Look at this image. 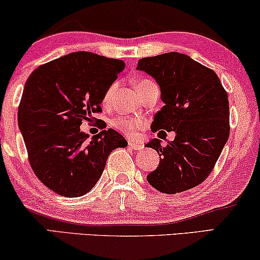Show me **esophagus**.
I'll return each mask as SVG.
<instances>
[{
    "label": "esophagus",
    "instance_id": "esophagus-1",
    "mask_svg": "<svg viewBox=\"0 0 260 260\" xmlns=\"http://www.w3.org/2000/svg\"><path fill=\"white\" fill-rule=\"evenodd\" d=\"M129 148H131V149L134 150H141L144 148V144L142 142H134V141H130Z\"/></svg>",
    "mask_w": 260,
    "mask_h": 260
}]
</instances>
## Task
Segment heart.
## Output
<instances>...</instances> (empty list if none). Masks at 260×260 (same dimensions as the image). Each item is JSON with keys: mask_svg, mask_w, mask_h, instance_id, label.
I'll list each match as a JSON object with an SVG mask.
<instances>
[{"mask_svg": "<svg viewBox=\"0 0 260 260\" xmlns=\"http://www.w3.org/2000/svg\"><path fill=\"white\" fill-rule=\"evenodd\" d=\"M148 82H153V81L147 80V79L141 80L136 86L144 85V83H148ZM112 89H113V87H111V88L107 90V93L105 95V101L110 98ZM111 124H112V126L114 127V129L122 131L123 134H125V135H127V136H131V137L135 136L137 133V130L141 129V127L143 126L142 120L137 119V118H129V117H117V118H114L112 122H111Z\"/></svg>", "mask_w": 260, "mask_h": 260, "instance_id": "b5f03b06", "label": "heart"}]
</instances>
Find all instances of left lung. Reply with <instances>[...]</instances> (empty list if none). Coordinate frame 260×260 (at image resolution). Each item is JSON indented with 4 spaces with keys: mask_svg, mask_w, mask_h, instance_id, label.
<instances>
[{
    "mask_svg": "<svg viewBox=\"0 0 260 260\" xmlns=\"http://www.w3.org/2000/svg\"><path fill=\"white\" fill-rule=\"evenodd\" d=\"M137 69L156 80L165 103L154 117L153 133L177 134L165 147L159 138L146 144L160 155L159 167L148 175V183L168 194L190 190L209 177L227 143V92L214 70L184 53L146 57L138 60Z\"/></svg>",
    "mask_w": 260,
    "mask_h": 260,
    "instance_id": "8db88e82",
    "label": "left lung"
}]
</instances>
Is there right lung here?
<instances>
[{
    "label": "right lung",
    "mask_w": 260,
    "mask_h": 260,
    "mask_svg": "<svg viewBox=\"0 0 260 260\" xmlns=\"http://www.w3.org/2000/svg\"><path fill=\"white\" fill-rule=\"evenodd\" d=\"M125 68L120 59L79 51L42 64L29 75L20 100L18 120L28 161L38 179L63 197L92 190L107 157L127 142L116 130H103L92 140L83 120L101 112L110 86Z\"/></svg>",
    "instance_id": "1"
}]
</instances>
